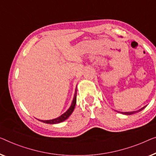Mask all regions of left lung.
Wrapping results in <instances>:
<instances>
[{"label": "left lung", "instance_id": "1", "mask_svg": "<svg viewBox=\"0 0 156 156\" xmlns=\"http://www.w3.org/2000/svg\"><path fill=\"white\" fill-rule=\"evenodd\" d=\"M146 107V106H144V107L141 108V109H139V110L136 111H132V112H122V113H123V114H125V115H131V114H134V113H135L136 112H139V111H140L142 110V109H144Z\"/></svg>", "mask_w": 156, "mask_h": 156}]
</instances>
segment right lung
Returning a JSON list of instances; mask_svg holds the SVG:
<instances>
[{"label":"right lung","instance_id":"obj_1","mask_svg":"<svg viewBox=\"0 0 156 156\" xmlns=\"http://www.w3.org/2000/svg\"><path fill=\"white\" fill-rule=\"evenodd\" d=\"M76 94H77V88H76V90L75 94H74V98L73 99V101H72V104L70 106V108H69L68 110L64 113V114H62L61 116H59V117L55 118V119L49 120H39L43 122L48 123V124H56V123H59L61 122L64 121L65 120H66L67 118L71 115L72 112H73L74 110V108H75L76 103Z\"/></svg>","mask_w":156,"mask_h":156}]
</instances>
